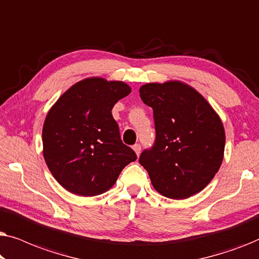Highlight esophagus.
<instances>
[{"mask_svg":"<svg viewBox=\"0 0 259 259\" xmlns=\"http://www.w3.org/2000/svg\"><path fill=\"white\" fill-rule=\"evenodd\" d=\"M133 150H134V152H136V153H137V155H139L140 152H141V145H140V144L133 145Z\"/></svg>","mask_w":259,"mask_h":259,"instance_id":"obj_1","label":"esophagus"}]
</instances>
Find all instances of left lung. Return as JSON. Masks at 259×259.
I'll return each mask as SVG.
<instances>
[{"mask_svg": "<svg viewBox=\"0 0 259 259\" xmlns=\"http://www.w3.org/2000/svg\"><path fill=\"white\" fill-rule=\"evenodd\" d=\"M140 98L153 109L155 140L139 162L162 196L185 199L218 172L225 147L223 123L208 102L179 81L146 83Z\"/></svg>", "mask_w": 259, "mask_h": 259, "instance_id": "1", "label": "left lung"}]
</instances>
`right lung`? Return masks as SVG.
<instances>
[{"instance_id": "right-lung-1", "label": "right lung", "mask_w": 259, "mask_h": 259, "mask_svg": "<svg viewBox=\"0 0 259 259\" xmlns=\"http://www.w3.org/2000/svg\"><path fill=\"white\" fill-rule=\"evenodd\" d=\"M131 93L128 84L91 77L62 94L46 116L44 157L61 186L92 197L114 185L120 172L137 160L120 137L112 108Z\"/></svg>"}]
</instances>
